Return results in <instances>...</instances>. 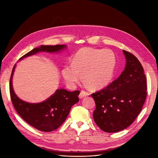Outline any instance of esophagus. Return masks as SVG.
<instances>
[{
  "label": "esophagus",
  "instance_id": "34e87169",
  "mask_svg": "<svg viewBox=\"0 0 158 158\" xmlns=\"http://www.w3.org/2000/svg\"><path fill=\"white\" fill-rule=\"evenodd\" d=\"M89 95V94L88 92H86L85 91H81V93H80V94L79 95V98L80 99H81L83 98H84V97H86Z\"/></svg>",
  "mask_w": 158,
  "mask_h": 158
}]
</instances>
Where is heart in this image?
Segmentation results:
<instances>
[{
	"mask_svg": "<svg viewBox=\"0 0 158 158\" xmlns=\"http://www.w3.org/2000/svg\"><path fill=\"white\" fill-rule=\"evenodd\" d=\"M116 66V58L109 49L90 48L80 49L71 60V65L62 69V75L67 84L75 86L81 78L85 85L98 89L105 88L111 81Z\"/></svg>",
	"mask_w": 158,
	"mask_h": 158,
	"instance_id": "1",
	"label": "heart"
}]
</instances>
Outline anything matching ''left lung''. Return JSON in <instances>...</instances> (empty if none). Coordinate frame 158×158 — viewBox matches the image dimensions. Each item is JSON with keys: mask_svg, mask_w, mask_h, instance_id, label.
Instances as JSON below:
<instances>
[{"mask_svg": "<svg viewBox=\"0 0 158 158\" xmlns=\"http://www.w3.org/2000/svg\"><path fill=\"white\" fill-rule=\"evenodd\" d=\"M126 66L110 85L92 94L95 123L106 132H117L130 126L141 111L147 97V81L139 60L123 50Z\"/></svg>", "mask_w": 158, "mask_h": 158, "instance_id": "obj_1", "label": "left lung"}]
</instances>
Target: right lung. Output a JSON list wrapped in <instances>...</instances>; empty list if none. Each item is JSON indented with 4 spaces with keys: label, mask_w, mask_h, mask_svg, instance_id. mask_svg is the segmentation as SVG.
Returning a JSON list of instances; mask_svg holds the SVG:
<instances>
[{
    "label": "right lung",
    "mask_w": 158,
    "mask_h": 158,
    "mask_svg": "<svg viewBox=\"0 0 158 158\" xmlns=\"http://www.w3.org/2000/svg\"><path fill=\"white\" fill-rule=\"evenodd\" d=\"M66 45H41L31 50L19 60L35 55L39 52L58 53L66 49ZM16 64L12 70L10 78V96L14 108L20 117L32 127L43 132H52L64 122L71 107L79 102L80 92L67 91L65 89H58L49 98L39 103H31L20 99L15 94L12 85V79Z\"/></svg>",
    "instance_id": "1"
}]
</instances>
